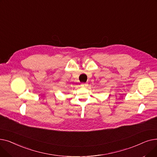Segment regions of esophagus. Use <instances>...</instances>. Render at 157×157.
I'll return each instance as SVG.
<instances>
[{
	"label": "esophagus",
	"instance_id": "obj_1",
	"mask_svg": "<svg viewBox=\"0 0 157 157\" xmlns=\"http://www.w3.org/2000/svg\"><path fill=\"white\" fill-rule=\"evenodd\" d=\"M81 86L82 87H84V88L87 87V86H88V83H81Z\"/></svg>",
	"mask_w": 157,
	"mask_h": 157
}]
</instances>
